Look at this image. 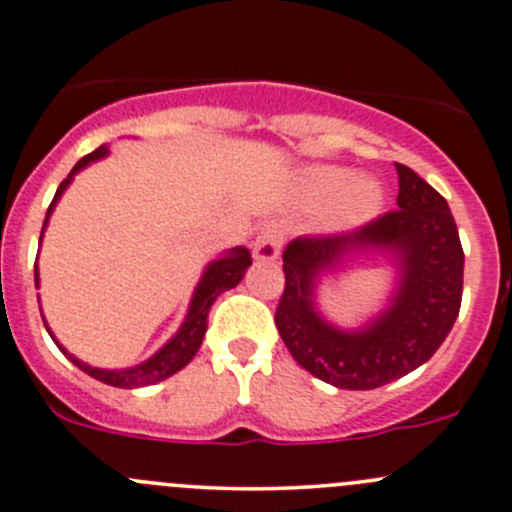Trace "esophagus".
Masks as SVG:
<instances>
[{"instance_id": "esophagus-1", "label": "esophagus", "mask_w": 512, "mask_h": 512, "mask_svg": "<svg viewBox=\"0 0 512 512\" xmlns=\"http://www.w3.org/2000/svg\"><path fill=\"white\" fill-rule=\"evenodd\" d=\"M283 246V229L276 221H266L258 231L254 241V258L256 261H276Z\"/></svg>"}]
</instances>
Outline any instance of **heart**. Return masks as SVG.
Returning <instances> with one entry per match:
<instances>
[{
  "label": "heart",
  "mask_w": 512,
  "mask_h": 512,
  "mask_svg": "<svg viewBox=\"0 0 512 512\" xmlns=\"http://www.w3.org/2000/svg\"><path fill=\"white\" fill-rule=\"evenodd\" d=\"M303 191L311 201L336 199L331 211V224L338 229H351L371 221L383 206L381 184L371 179H356L351 169L343 166H313L303 176Z\"/></svg>",
  "instance_id": "1"
}]
</instances>
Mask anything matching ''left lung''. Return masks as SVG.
I'll list each match as a JSON object with an SVG mask.
<instances>
[{"instance_id":"left-lung-1","label":"left lung","mask_w":512,"mask_h":512,"mask_svg":"<svg viewBox=\"0 0 512 512\" xmlns=\"http://www.w3.org/2000/svg\"><path fill=\"white\" fill-rule=\"evenodd\" d=\"M396 171V211L348 234L298 236L283 251L278 333L298 366L346 391L381 388L423 366L453 328L463 298V246L448 201L408 166ZM368 248L397 256L399 291L376 322L341 332L315 311L317 276Z\"/></svg>"}]
</instances>
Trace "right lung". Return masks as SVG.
I'll return each mask as SVG.
<instances>
[{
    "instance_id": "right-lung-1",
    "label": "right lung",
    "mask_w": 512,
    "mask_h": 512,
    "mask_svg": "<svg viewBox=\"0 0 512 512\" xmlns=\"http://www.w3.org/2000/svg\"><path fill=\"white\" fill-rule=\"evenodd\" d=\"M106 154H109V149H106V146H99V149L91 151V154H86L84 159L77 161V166H74V169L69 171L67 179L59 184L57 194H54L52 204H49L47 219H44V229H47L49 216H52L57 201L62 199L64 189L72 184L74 174H77V171H82L84 166H89L91 161L101 159V156H106ZM44 229H42V234H44ZM249 266H251V254L246 249H241V246L239 249H231L229 254L216 258V261H211L209 266H206L204 276H201L199 286H196L194 298H191L189 313H186L179 333H176V336L171 338L164 348H159V351H156L149 361L139 363V366H134V368H124V371H104V368H91L89 363L79 361V358H74L72 353L64 351V348L57 343V338L52 336V331H49V328L47 331H49V336L54 338V343H57L64 353H67L69 361H72L77 368H82L84 373H89L91 378H96V381L106 383V386H114V388L151 386V383H159V381H164V378L174 376L176 371H181V368H184L186 363L196 356V351L201 348V341H204L211 306H214V301L221 296V293L229 291V288H234V286H239V281L244 278L246 268ZM34 283L39 286L37 266H34ZM44 326H47V323H44Z\"/></svg>"
}]
</instances>
